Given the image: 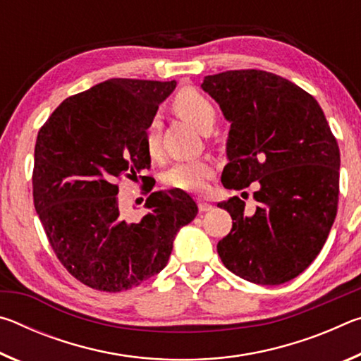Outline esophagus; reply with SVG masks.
<instances>
[{
  "mask_svg": "<svg viewBox=\"0 0 361 361\" xmlns=\"http://www.w3.org/2000/svg\"><path fill=\"white\" fill-rule=\"evenodd\" d=\"M213 209L212 204L205 202V200H199V210L200 212H210Z\"/></svg>",
  "mask_w": 361,
  "mask_h": 361,
  "instance_id": "34e87169",
  "label": "esophagus"
}]
</instances>
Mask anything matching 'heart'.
<instances>
[{"label": "heart", "mask_w": 361, "mask_h": 361, "mask_svg": "<svg viewBox=\"0 0 361 361\" xmlns=\"http://www.w3.org/2000/svg\"><path fill=\"white\" fill-rule=\"evenodd\" d=\"M173 106L176 113L185 119L191 121L200 130H209L215 124L216 109L213 106V103L205 95L200 94L199 90L191 87L181 89L175 97ZM145 143L149 156L156 157L161 152V121H159V118H152L149 121L148 127H146ZM213 173H215V167H213L210 159H192V161L175 162L172 167L166 170L162 181L169 188L195 192L202 191Z\"/></svg>", "instance_id": "1"}]
</instances>
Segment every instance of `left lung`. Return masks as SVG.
<instances>
[{"mask_svg":"<svg viewBox=\"0 0 361 361\" xmlns=\"http://www.w3.org/2000/svg\"><path fill=\"white\" fill-rule=\"evenodd\" d=\"M202 89L231 122L223 186L261 185L256 210L237 195L218 204L232 218L219 258L252 283L290 282L320 253L338 213V142L314 97L274 73L229 70L205 76Z\"/></svg>","mask_w":361,"mask_h":361,"instance_id":"left-lung-1","label":"left lung"}]
</instances>
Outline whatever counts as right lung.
I'll return each mask as SVG.
<instances>
[{"label": "right lung", "mask_w": 361, "mask_h": 361, "mask_svg": "<svg viewBox=\"0 0 361 361\" xmlns=\"http://www.w3.org/2000/svg\"><path fill=\"white\" fill-rule=\"evenodd\" d=\"M175 85L108 79L63 100L38 132L35 209L59 261L90 288L119 293L161 272L176 232L197 215L180 189L152 192L138 221L119 207L122 176L146 178V127Z\"/></svg>", "instance_id": "obj_1"}]
</instances>
